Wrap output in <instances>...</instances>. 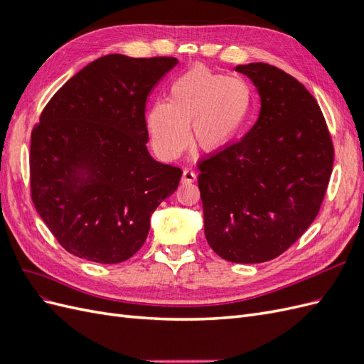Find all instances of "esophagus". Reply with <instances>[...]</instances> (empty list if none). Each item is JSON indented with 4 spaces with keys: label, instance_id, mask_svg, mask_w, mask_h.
Masks as SVG:
<instances>
[{
    "label": "esophagus",
    "instance_id": "esophagus-1",
    "mask_svg": "<svg viewBox=\"0 0 364 364\" xmlns=\"http://www.w3.org/2000/svg\"><path fill=\"white\" fill-rule=\"evenodd\" d=\"M196 181V173L193 170L185 168L182 173V183H193Z\"/></svg>",
    "mask_w": 364,
    "mask_h": 364
}]
</instances>
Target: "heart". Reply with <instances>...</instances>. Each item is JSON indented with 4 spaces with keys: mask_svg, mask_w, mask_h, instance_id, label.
<instances>
[{
    "mask_svg": "<svg viewBox=\"0 0 364 364\" xmlns=\"http://www.w3.org/2000/svg\"><path fill=\"white\" fill-rule=\"evenodd\" d=\"M255 112V92L240 77L194 65L170 83L168 102L153 103L147 112L151 144L164 159H174L193 144L218 151L232 144Z\"/></svg>",
    "mask_w": 364,
    "mask_h": 364,
    "instance_id": "b5f03b06",
    "label": "heart"
}]
</instances>
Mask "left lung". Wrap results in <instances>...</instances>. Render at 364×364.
<instances>
[{
  "mask_svg": "<svg viewBox=\"0 0 364 364\" xmlns=\"http://www.w3.org/2000/svg\"><path fill=\"white\" fill-rule=\"evenodd\" d=\"M257 86V123L199 162L208 245L230 262L279 257L308 229L333 173L334 146L316 98L269 63L238 65Z\"/></svg>",
  "mask_w": 364,
  "mask_h": 364,
  "instance_id": "left-lung-1",
  "label": "left lung"
}]
</instances>
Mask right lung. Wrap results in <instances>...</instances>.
<instances>
[{"instance_id": "1", "label": "right lung", "mask_w": 364, "mask_h": 364, "mask_svg": "<svg viewBox=\"0 0 364 364\" xmlns=\"http://www.w3.org/2000/svg\"><path fill=\"white\" fill-rule=\"evenodd\" d=\"M176 58L107 54L51 97L31 130V200L59 245L102 264L141 249L182 170L150 156L146 103Z\"/></svg>"}]
</instances>
